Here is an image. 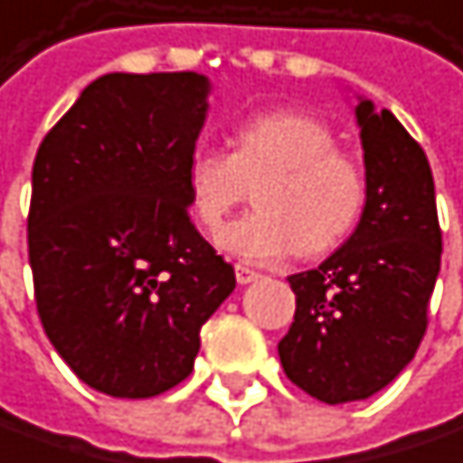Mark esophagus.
I'll use <instances>...</instances> for the list:
<instances>
[{
	"instance_id": "esophagus-1",
	"label": "esophagus",
	"mask_w": 463,
	"mask_h": 463,
	"mask_svg": "<svg viewBox=\"0 0 463 463\" xmlns=\"http://www.w3.org/2000/svg\"><path fill=\"white\" fill-rule=\"evenodd\" d=\"M234 274H237V282H240V285H250V282H256L260 277L256 269H250V266H245V263H237V266H234Z\"/></svg>"
}]
</instances>
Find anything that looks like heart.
Listing matches in <instances>:
<instances>
[{
  "label": "heart",
  "instance_id": "heart-1",
  "mask_svg": "<svg viewBox=\"0 0 463 463\" xmlns=\"http://www.w3.org/2000/svg\"><path fill=\"white\" fill-rule=\"evenodd\" d=\"M335 133L312 114L277 109L245 117L232 130V154L197 144L186 162L194 221L215 232L259 184L250 215L218 234V245L250 263L293 253L322 256L357 223L365 203L363 165L335 148Z\"/></svg>",
  "mask_w": 463,
  "mask_h": 463
}]
</instances>
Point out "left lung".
<instances>
[{"instance_id": "8db88e82", "label": "left lung", "mask_w": 463, "mask_h": 463, "mask_svg": "<svg viewBox=\"0 0 463 463\" xmlns=\"http://www.w3.org/2000/svg\"><path fill=\"white\" fill-rule=\"evenodd\" d=\"M354 117L365 159L360 223L317 269L288 277L296 317L277 346L285 376L327 405L368 400L413 360L442 253L424 148L368 98Z\"/></svg>"}]
</instances>
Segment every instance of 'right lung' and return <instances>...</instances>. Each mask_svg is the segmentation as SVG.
Wrapping results in <instances>:
<instances>
[{
    "label": "right lung",
    "mask_w": 463,
    "mask_h": 463,
    "mask_svg": "<svg viewBox=\"0 0 463 463\" xmlns=\"http://www.w3.org/2000/svg\"><path fill=\"white\" fill-rule=\"evenodd\" d=\"M197 71L103 74L44 136L29 263L42 327L95 392L156 397L192 373L237 285L189 218L186 162L207 117Z\"/></svg>",
    "instance_id": "obj_1"
}]
</instances>
